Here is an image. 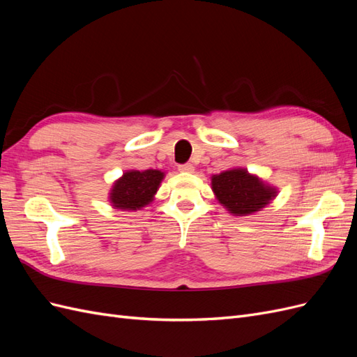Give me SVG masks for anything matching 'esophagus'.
<instances>
[{
	"label": "esophagus",
	"instance_id": "esophagus-1",
	"mask_svg": "<svg viewBox=\"0 0 357 357\" xmlns=\"http://www.w3.org/2000/svg\"><path fill=\"white\" fill-rule=\"evenodd\" d=\"M178 171L180 172H193L195 171V167H193L192 164H183V165H178Z\"/></svg>",
	"mask_w": 357,
	"mask_h": 357
}]
</instances>
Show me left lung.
Masks as SVG:
<instances>
[{
    "label": "left lung",
    "mask_w": 357,
    "mask_h": 357,
    "mask_svg": "<svg viewBox=\"0 0 357 357\" xmlns=\"http://www.w3.org/2000/svg\"><path fill=\"white\" fill-rule=\"evenodd\" d=\"M215 198L234 215L261 211L277 197V189L266 185L244 168H232L211 177Z\"/></svg>",
    "instance_id": "left-lung-1"
}]
</instances>
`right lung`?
<instances>
[{
  "instance_id": "1",
  "label": "right lung",
  "mask_w": 357,
  "mask_h": 357,
  "mask_svg": "<svg viewBox=\"0 0 357 357\" xmlns=\"http://www.w3.org/2000/svg\"><path fill=\"white\" fill-rule=\"evenodd\" d=\"M165 172L159 169H131L113 183L110 192V202L114 208L137 211L153 201L164 180Z\"/></svg>"
}]
</instances>
